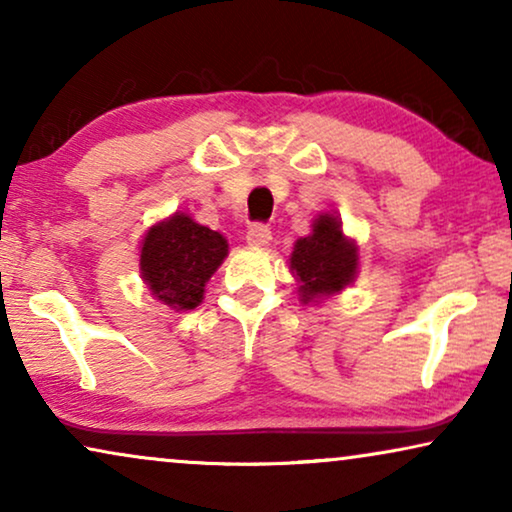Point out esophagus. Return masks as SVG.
Wrapping results in <instances>:
<instances>
[{
	"mask_svg": "<svg viewBox=\"0 0 512 512\" xmlns=\"http://www.w3.org/2000/svg\"><path fill=\"white\" fill-rule=\"evenodd\" d=\"M270 240H272V230L270 226H265V223H254V226L249 228L247 242L251 247H268Z\"/></svg>",
	"mask_w": 512,
	"mask_h": 512,
	"instance_id": "esophagus-1",
	"label": "esophagus"
}]
</instances>
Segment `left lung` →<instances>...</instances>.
Returning <instances> with one entry per match:
<instances>
[{
	"instance_id": "8db88e82",
	"label": "left lung",
	"mask_w": 512,
	"mask_h": 512,
	"mask_svg": "<svg viewBox=\"0 0 512 512\" xmlns=\"http://www.w3.org/2000/svg\"><path fill=\"white\" fill-rule=\"evenodd\" d=\"M356 265V247L342 235L340 221L331 214H321L312 235L298 240L291 254V270L300 279L305 303L345 289L356 275Z\"/></svg>"
}]
</instances>
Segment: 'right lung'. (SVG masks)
I'll list each match as a JSON object with an SVG mask.
<instances>
[{
	"label": "right lung",
	"mask_w": 512,
	"mask_h": 512,
	"mask_svg": "<svg viewBox=\"0 0 512 512\" xmlns=\"http://www.w3.org/2000/svg\"><path fill=\"white\" fill-rule=\"evenodd\" d=\"M226 254L223 235L200 226L191 216L174 214L144 237L139 268L158 300L174 310H193Z\"/></svg>",
	"instance_id": "obj_1"
}]
</instances>
